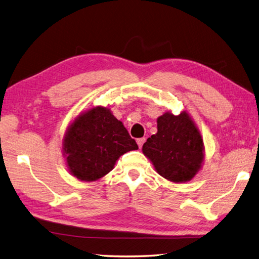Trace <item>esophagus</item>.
<instances>
[{
    "mask_svg": "<svg viewBox=\"0 0 259 259\" xmlns=\"http://www.w3.org/2000/svg\"><path fill=\"white\" fill-rule=\"evenodd\" d=\"M145 141H146V138H139V139H137V144H138L139 148L142 147V145L145 144Z\"/></svg>",
    "mask_w": 259,
    "mask_h": 259,
    "instance_id": "1",
    "label": "esophagus"
}]
</instances>
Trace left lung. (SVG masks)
<instances>
[{
    "instance_id": "obj_1",
    "label": "left lung",
    "mask_w": 259,
    "mask_h": 259,
    "mask_svg": "<svg viewBox=\"0 0 259 259\" xmlns=\"http://www.w3.org/2000/svg\"><path fill=\"white\" fill-rule=\"evenodd\" d=\"M158 131L142 146L144 155L157 172L172 183L195 177L203 161V140L190 115L166 112L157 119Z\"/></svg>"
}]
</instances>
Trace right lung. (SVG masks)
Segmentation results:
<instances>
[{
    "label": "right lung",
    "mask_w": 259,
    "mask_h": 259,
    "mask_svg": "<svg viewBox=\"0 0 259 259\" xmlns=\"http://www.w3.org/2000/svg\"><path fill=\"white\" fill-rule=\"evenodd\" d=\"M138 145L121 121L104 107L80 113L69 125L62 142L68 168L82 181H96L113 169L123 153Z\"/></svg>",
    "instance_id": "add662e5"
}]
</instances>
